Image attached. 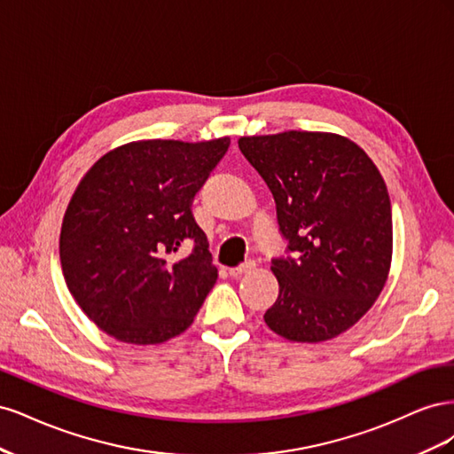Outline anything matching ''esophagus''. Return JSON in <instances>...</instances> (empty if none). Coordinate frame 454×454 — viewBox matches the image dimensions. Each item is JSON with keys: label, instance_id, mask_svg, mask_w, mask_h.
Listing matches in <instances>:
<instances>
[{"label": "esophagus", "instance_id": "34e87169", "mask_svg": "<svg viewBox=\"0 0 454 454\" xmlns=\"http://www.w3.org/2000/svg\"><path fill=\"white\" fill-rule=\"evenodd\" d=\"M254 270H255L254 261H246V263H242L239 267L229 269V274L232 278H239V277H242V274H248V272H254Z\"/></svg>", "mask_w": 454, "mask_h": 454}]
</instances>
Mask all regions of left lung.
I'll list each match as a JSON object with an SVG mask.
<instances>
[{
  "instance_id": "1",
  "label": "left lung",
  "mask_w": 454,
  "mask_h": 454,
  "mask_svg": "<svg viewBox=\"0 0 454 454\" xmlns=\"http://www.w3.org/2000/svg\"><path fill=\"white\" fill-rule=\"evenodd\" d=\"M242 155L277 202L287 250L272 259L280 292L265 312L274 333L322 342L373 307L392 263V210L375 162L333 132L242 136Z\"/></svg>"
}]
</instances>
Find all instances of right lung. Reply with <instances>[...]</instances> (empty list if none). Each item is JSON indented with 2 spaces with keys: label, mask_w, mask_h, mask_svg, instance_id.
<instances>
[{
  "label": "right lung",
  "mask_w": 454,
  "mask_h": 454,
  "mask_svg": "<svg viewBox=\"0 0 454 454\" xmlns=\"http://www.w3.org/2000/svg\"><path fill=\"white\" fill-rule=\"evenodd\" d=\"M231 144L140 140L96 160L60 231L67 290L89 320L129 345H159L193 324L217 280L191 202ZM185 243L194 252L176 258Z\"/></svg>",
  "instance_id": "right-lung-1"
}]
</instances>
